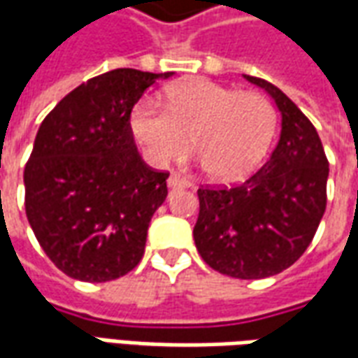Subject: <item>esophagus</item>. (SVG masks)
Returning <instances> with one entry per match:
<instances>
[{"instance_id":"34e87169","label":"esophagus","mask_w":358,"mask_h":358,"mask_svg":"<svg viewBox=\"0 0 358 358\" xmlns=\"http://www.w3.org/2000/svg\"><path fill=\"white\" fill-rule=\"evenodd\" d=\"M166 184H169V187H172V189H174V187H187V186H189L186 180L180 178L178 174H171V176H169V180H166Z\"/></svg>"}]
</instances>
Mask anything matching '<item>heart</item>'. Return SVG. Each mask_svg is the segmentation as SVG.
<instances>
[{
	"instance_id": "1",
	"label": "heart",
	"mask_w": 358,
	"mask_h": 358,
	"mask_svg": "<svg viewBox=\"0 0 358 358\" xmlns=\"http://www.w3.org/2000/svg\"><path fill=\"white\" fill-rule=\"evenodd\" d=\"M130 126L153 164L171 163L187 145L215 182H236L257 169L276 132V109L259 92H238L194 78L164 92V113L151 99L132 110Z\"/></svg>"
}]
</instances>
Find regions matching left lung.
<instances>
[{"label": "left lung", "mask_w": 358, "mask_h": 358, "mask_svg": "<svg viewBox=\"0 0 358 358\" xmlns=\"http://www.w3.org/2000/svg\"><path fill=\"white\" fill-rule=\"evenodd\" d=\"M264 90L282 117L272 155L243 184L199 187L195 248L226 276L259 280L280 274L313 241L326 210L328 159L316 128L274 84L243 74Z\"/></svg>", "instance_id": "obj_1"}]
</instances>
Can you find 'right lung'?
<instances>
[{
    "label": "right lung",
    "mask_w": 358,
    "mask_h": 358,
    "mask_svg": "<svg viewBox=\"0 0 358 358\" xmlns=\"http://www.w3.org/2000/svg\"><path fill=\"white\" fill-rule=\"evenodd\" d=\"M172 74H99L40 124L24 169V207L36 240L66 276L109 282L141 261L169 174L141 161L130 115L149 86Z\"/></svg>",
    "instance_id": "right-lung-1"
}]
</instances>
